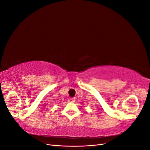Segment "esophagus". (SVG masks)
Masks as SVG:
<instances>
[{
  "label": "esophagus",
  "mask_w": 150,
  "mask_h": 150,
  "mask_svg": "<svg viewBox=\"0 0 150 150\" xmlns=\"http://www.w3.org/2000/svg\"><path fill=\"white\" fill-rule=\"evenodd\" d=\"M68 101H69V102H70V103H74V102H75L76 99H75V98H69V99H68Z\"/></svg>",
  "instance_id": "1"
}]
</instances>
